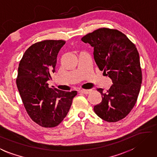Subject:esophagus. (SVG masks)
Wrapping results in <instances>:
<instances>
[{
	"label": "esophagus",
	"instance_id": "obj_1",
	"mask_svg": "<svg viewBox=\"0 0 157 157\" xmlns=\"http://www.w3.org/2000/svg\"><path fill=\"white\" fill-rule=\"evenodd\" d=\"M79 93H83V94H88L90 92V90H85V89H81L79 91Z\"/></svg>",
	"mask_w": 157,
	"mask_h": 157
}]
</instances>
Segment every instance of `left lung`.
I'll use <instances>...</instances> for the list:
<instances>
[{"label":"left lung","mask_w":157,"mask_h":157,"mask_svg":"<svg viewBox=\"0 0 157 157\" xmlns=\"http://www.w3.org/2000/svg\"><path fill=\"white\" fill-rule=\"evenodd\" d=\"M93 47L94 59L113 84L101 93L102 100L94 106L96 115L108 122L124 119L135 106L140 91L142 71L135 45L121 31L99 28L81 38Z\"/></svg>","instance_id":"obj_1"}]
</instances>
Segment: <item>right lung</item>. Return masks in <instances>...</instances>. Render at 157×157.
<instances>
[{
    "label": "right lung",
    "instance_id": "right-lung-1",
    "mask_svg": "<svg viewBox=\"0 0 157 157\" xmlns=\"http://www.w3.org/2000/svg\"><path fill=\"white\" fill-rule=\"evenodd\" d=\"M66 43L45 40L33 44L20 61L16 84L30 118L44 128L59 125L67 116L77 91L67 92L49 87L47 81L56 71L57 56Z\"/></svg>",
    "mask_w": 157,
    "mask_h": 157
}]
</instances>
